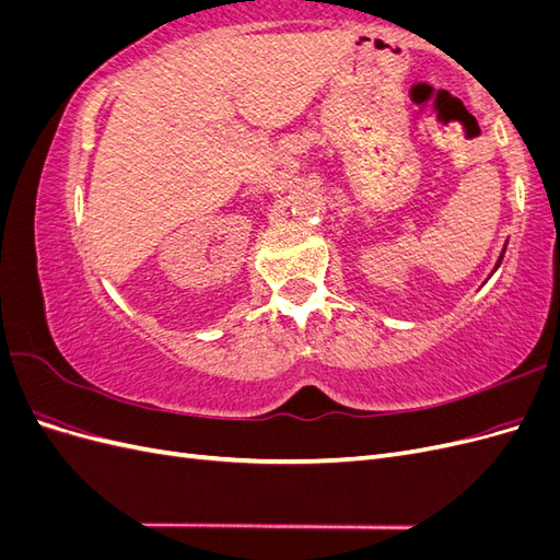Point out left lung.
<instances>
[{
	"mask_svg": "<svg viewBox=\"0 0 560 560\" xmlns=\"http://www.w3.org/2000/svg\"><path fill=\"white\" fill-rule=\"evenodd\" d=\"M500 261H502V257H500ZM500 261H498V266H500Z\"/></svg>",
	"mask_w": 560,
	"mask_h": 560,
	"instance_id": "8db88e82",
	"label": "left lung"
}]
</instances>
